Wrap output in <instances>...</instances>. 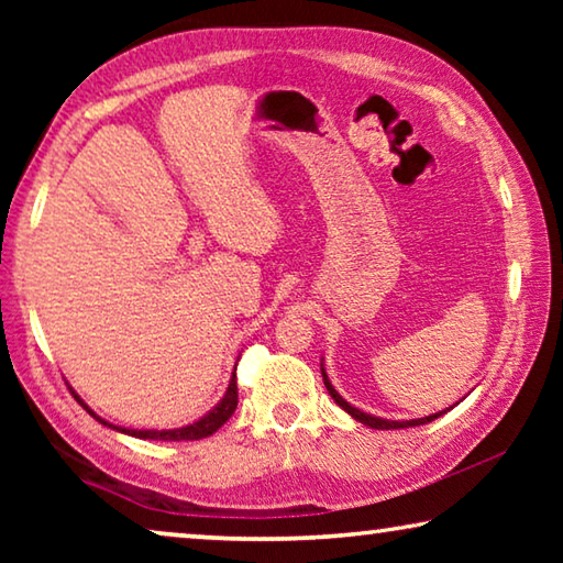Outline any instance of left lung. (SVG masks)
Masks as SVG:
<instances>
[{"mask_svg": "<svg viewBox=\"0 0 563 563\" xmlns=\"http://www.w3.org/2000/svg\"><path fill=\"white\" fill-rule=\"evenodd\" d=\"M320 373H322V383H325L330 397L335 399V402H338L342 409H345V412H347L350 417H355L357 422H362L365 427H373V430H405V427H419V424L432 422V419H437V417H442L444 412H450V409L454 407V405H452V407L442 409V412H434V415H430V417H417V419H385V417H375V415L362 412V409H357V407H352V405L347 402V399H342V395L338 393L335 387H332V383L328 379L325 365H322V362H320Z\"/></svg>", "mask_w": 563, "mask_h": 563, "instance_id": "obj_1", "label": "left lung"}]
</instances>
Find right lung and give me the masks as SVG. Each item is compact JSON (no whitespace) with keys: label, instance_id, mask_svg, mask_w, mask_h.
<instances>
[{"label":"right lung","instance_id":"obj_1","mask_svg":"<svg viewBox=\"0 0 563 563\" xmlns=\"http://www.w3.org/2000/svg\"><path fill=\"white\" fill-rule=\"evenodd\" d=\"M74 397L84 405V399L79 395H74ZM235 407H238L235 369L231 375V383H228L225 395L221 397V402H218L213 409H208V412L201 419H196V422L184 424V427H176V430H131V427H119V424H111L103 417H99L89 405H84V409H87V412L93 419H99L103 427H111V430H117L121 434L136 437V440H161V442H194V440H203V437H211L213 432L221 430L228 419H231V415L235 412Z\"/></svg>","mask_w":563,"mask_h":563}]
</instances>
